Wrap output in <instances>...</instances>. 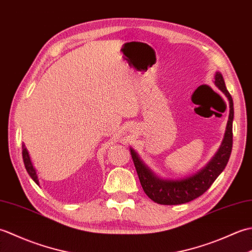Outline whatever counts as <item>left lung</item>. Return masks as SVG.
<instances>
[{"mask_svg": "<svg viewBox=\"0 0 252 252\" xmlns=\"http://www.w3.org/2000/svg\"><path fill=\"white\" fill-rule=\"evenodd\" d=\"M215 83L225 94L229 101V116L221 147L219 148V152L211 161L201 171L184 180H160L153 174L151 170L145 167V164L141 161L136 153L131 149L132 159L141 185L145 194L153 201L160 203V205H181V203L194 200L207 191L218 176L221 174L222 171L225 169L233 147L234 106L232 96L226 90L225 82H224V79L220 72L216 73Z\"/></svg>", "mask_w": 252, "mask_h": 252, "instance_id": "obj_1", "label": "left lung"}]
</instances>
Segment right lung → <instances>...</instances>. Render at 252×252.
Instances as JSON below:
<instances>
[{
  "label": "right lung",
  "instance_id": "add662e5",
  "mask_svg": "<svg viewBox=\"0 0 252 252\" xmlns=\"http://www.w3.org/2000/svg\"><path fill=\"white\" fill-rule=\"evenodd\" d=\"M23 159H24V163H25V167H26L27 172H28V174L31 176V179L33 180L35 183L37 184V183H39V181H37V176H36V173H35V170H34L33 165H32V163L30 161L29 155H28V152H27L25 145H23Z\"/></svg>",
  "mask_w": 252,
  "mask_h": 252
}]
</instances>
